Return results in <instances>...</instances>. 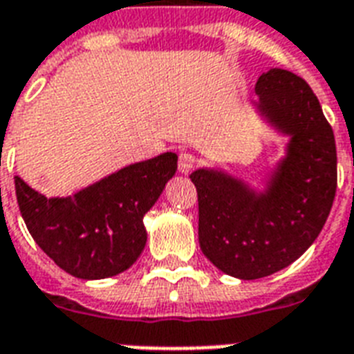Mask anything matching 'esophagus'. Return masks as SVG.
Here are the masks:
<instances>
[{"label":"esophagus","mask_w":354,"mask_h":354,"mask_svg":"<svg viewBox=\"0 0 354 354\" xmlns=\"http://www.w3.org/2000/svg\"><path fill=\"white\" fill-rule=\"evenodd\" d=\"M197 158L192 153H180L179 157V171L180 174H190L194 166H196Z\"/></svg>","instance_id":"obj_1"}]
</instances>
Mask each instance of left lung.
I'll return each mask as SVG.
<instances>
[{"instance_id": "1", "label": "left lung", "mask_w": 354, "mask_h": 354, "mask_svg": "<svg viewBox=\"0 0 354 354\" xmlns=\"http://www.w3.org/2000/svg\"><path fill=\"white\" fill-rule=\"evenodd\" d=\"M257 111L288 134L286 157L264 192L218 169L190 175L199 201V245L223 273L273 275L310 248L336 194V144L316 94L299 75L271 68L254 84Z\"/></svg>"}]
</instances>
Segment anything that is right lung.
<instances>
[{"label": "right lung", "instance_id": "right-lung-1", "mask_svg": "<svg viewBox=\"0 0 354 354\" xmlns=\"http://www.w3.org/2000/svg\"><path fill=\"white\" fill-rule=\"evenodd\" d=\"M177 171V155L131 164L68 197H46L15 177L16 199L38 248L77 279L129 270L146 248L144 216Z\"/></svg>", "mask_w": 354, "mask_h": 354}]
</instances>
